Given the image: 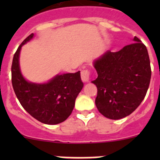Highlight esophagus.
Listing matches in <instances>:
<instances>
[{"label": "esophagus", "mask_w": 160, "mask_h": 160, "mask_svg": "<svg viewBox=\"0 0 160 160\" xmlns=\"http://www.w3.org/2000/svg\"><path fill=\"white\" fill-rule=\"evenodd\" d=\"M80 76H81V80L83 82H88L90 80V72L88 69H85L83 70L80 72Z\"/></svg>", "instance_id": "obj_1"}]
</instances>
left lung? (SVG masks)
<instances>
[{"mask_svg":"<svg viewBox=\"0 0 160 160\" xmlns=\"http://www.w3.org/2000/svg\"><path fill=\"white\" fill-rule=\"evenodd\" d=\"M120 51H108L94 61L98 78L95 104L108 118L118 120L132 114L146 97L151 79L146 46L136 36Z\"/></svg>","mask_w":160,"mask_h":160,"instance_id":"obj_1","label":"left lung"}]
</instances>
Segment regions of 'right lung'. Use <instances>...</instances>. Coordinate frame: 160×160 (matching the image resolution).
I'll return each mask as SVG.
<instances>
[{"label": "right lung", "instance_id": "add662e5", "mask_svg": "<svg viewBox=\"0 0 160 160\" xmlns=\"http://www.w3.org/2000/svg\"><path fill=\"white\" fill-rule=\"evenodd\" d=\"M33 36V33L28 35L14 55L11 65L13 89L22 107L34 118L42 123L56 125L64 122L71 114L83 83L80 71L57 75L46 83L27 81L21 72L19 54L22 46Z\"/></svg>", "mask_w": 160, "mask_h": 160}]
</instances>
